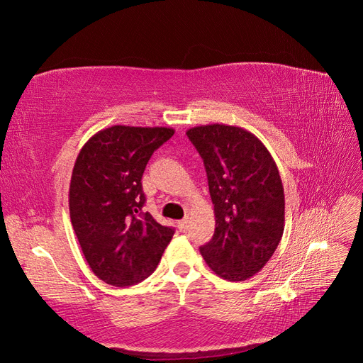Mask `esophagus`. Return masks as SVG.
<instances>
[{
	"instance_id": "34e87169",
	"label": "esophagus",
	"mask_w": 363,
	"mask_h": 363,
	"mask_svg": "<svg viewBox=\"0 0 363 363\" xmlns=\"http://www.w3.org/2000/svg\"><path fill=\"white\" fill-rule=\"evenodd\" d=\"M188 224H189V218H184V219H182V221H179V228L182 230V232H184V230L188 228Z\"/></svg>"
}]
</instances>
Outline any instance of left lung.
<instances>
[{
  "mask_svg": "<svg viewBox=\"0 0 363 363\" xmlns=\"http://www.w3.org/2000/svg\"><path fill=\"white\" fill-rule=\"evenodd\" d=\"M200 152L215 212V233L200 247L216 276L244 281L276 251L284 230V191L277 164L251 131L207 124L186 131Z\"/></svg>",
  "mask_w": 363,
  "mask_h": 363,
  "instance_id": "1",
  "label": "left lung"
}]
</instances>
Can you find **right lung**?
Here are the masks:
<instances>
[{
    "instance_id": "right-lung-1",
    "label": "right lung",
    "mask_w": 363,
    "mask_h": 363,
    "mask_svg": "<svg viewBox=\"0 0 363 363\" xmlns=\"http://www.w3.org/2000/svg\"><path fill=\"white\" fill-rule=\"evenodd\" d=\"M169 127L112 125L86 142L69 184V215L86 262L98 279L133 286L156 269L174 228L142 212V174Z\"/></svg>"
}]
</instances>
